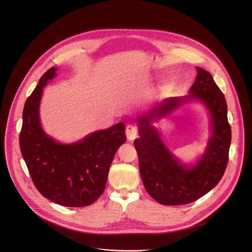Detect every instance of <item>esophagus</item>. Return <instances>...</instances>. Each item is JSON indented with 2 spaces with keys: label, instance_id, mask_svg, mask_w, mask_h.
I'll return each instance as SVG.
<instances>
[{
  "label": "esophagus",
  "instance_id": "esophagus-1",
  "mask_svg": "<svg viewBox=\"0 0 252 252\" xmlns=\"http://www.w3.org/2000/svg\"><path fill=\"white\" fill-rule=\"evenodd\" d=\"M126 138L127 140L133 141L134 139L138 138V127L133 125H128L126 127Z\"/></svg>",
  "mask_w": 252,
  "mask_h": 252
}]
</instances>
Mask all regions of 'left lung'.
Wrapping results in <instances>:
<instances>
[{"mask_svg":"<svg viewBox=\"0 0 252 252\" xmlns=\"http://www.w3.org/2000/svg\"><path fill=\"white\" fill-rule=\"evenodd\" d=\"M196 69L190 94L167 98L138 118L140 139H135L133 145L139 156L141 177L147 192L162 205H185L207 194L223 177L229 158L231 127L224 94L208 71L200 67ZM192 99L202 101L210 109L213 135L197 164L186 167L170 154L150 123Z\"/></svg>","mask_w":252,"mask_h":252,"instance_id":"1","label":"left lung"}]
</instances>
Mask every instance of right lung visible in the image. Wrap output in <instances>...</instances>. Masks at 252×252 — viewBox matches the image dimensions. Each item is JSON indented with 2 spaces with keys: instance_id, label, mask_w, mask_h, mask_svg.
<instances>
[{
  "instance_id": "1",
  "label": "right lung",
  "mask_w": 252,
  "mask_h": 252,
  "mask_svg": "<svg viewBox=\"0 0 252 252\" xmlns=\"http://www.w3.org/2000/svg\"><path fill=\"white\" fill-rule=\"evenodd\" d=\"M55 72L54 67L45 72L25 102L20 149L42 196L67 207H84L104 191L114 155L126 141L125 124L93 132L70 145L50 138L41 127L39 104L43 87Z\"/></svg>"
}]
</instances>
